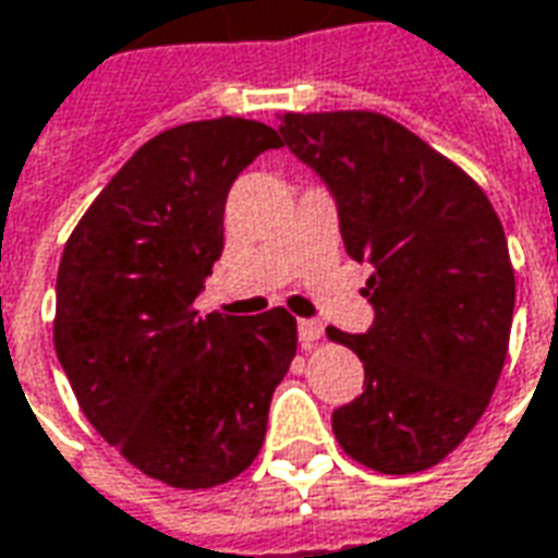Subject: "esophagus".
Instances as JSON below:
<instances>
[{
	"mask_svg": "<svg viewBox=\"0 0 558 558\" xmlns=\"http://www.w3.org/2000/svg\"><path fill=\"white\" fill-rule=\"evenodd\" d=\"M319 338H323V326L316 319H299V340H302V347H311Z\"/></svg>",
	"mask_w": 558,
	"mask_h": 558,
	"instance_id": "34e87169",
	"label": "esophagus"
}]
</instances>
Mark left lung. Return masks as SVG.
I'll list each match as a JSON object with an SVG mask.
<instances>
[{"mask_svg": "<svg viewBox=\"0 0 558 558\" xmlns=\"http://www.w3.org/2000/svg\"><path fill=\"white\" fill-rule=\"evenodd\" d=\"M280 137L328 187L347 254L371 266V328H328L364 364V391L331 412V430L376 472L436 466L502 374L514 319L502 223L466 172L386 116L287 113Z\"/></svg>", "mask_w": 558, "mask_h": 558, "instance_id": "8db88e82", "label": "left lung"}]
</instances>
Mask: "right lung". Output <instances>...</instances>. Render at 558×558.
Listing matches in <instances>:
<instances>
[{"instance_id": "add662e5", "label": "right lung", "mask_w": 558, "mask_h": 558, "mask_svg": "<svg viewBox=\"0 0 558 558\" xmlns=\"http://www.w3.org/2000/svg\"><path fill=\"white\" fill-rule=\"evenodd\" d=\"M280 146L275 128L232 116L163 131L110 179L59 263L53 340L80 410L170 487L206 490L254 463L295 355L283 307L194 311L223 254L232 182Z\"/></svg>"}]
</instances>
